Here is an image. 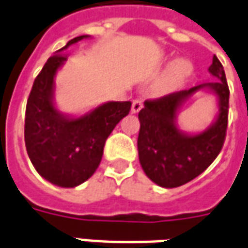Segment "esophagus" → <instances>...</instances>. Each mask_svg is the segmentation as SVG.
<instances>
[{
    "label": "esophagus",
    "instance_id": "34e87169",
    "mask_svg": "<svg viewBox=\"0 0 248 248\" xmlns=\"http://www.w3.org/2000/svg\"><path fill=\"white\" fill-rule=\"evenodd\" d=\"M141 108H143V101H141V100H135V101L132 102V107H131V112H132V113H139Z\"/></svg>",
    "mask_w": 248,
    "mask_h": 248
}]
</instances>
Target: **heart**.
Returning <instances> with one entry per match:
<instances>
[{"label":"heart","instance_id":"heart-1","mask_svg":"<svg viewBox=\"0 0 248 248\" xmlns=\"http://www.w3.org/2000/svg\"><path fill=\"white\" fill-rule=\"evenodd\" d=\"M192 74V64L185 59H175L170 63L169 69L160 77L154 86L156 95H166L175 92L177 89Z\"/></svg>","mask_w":248,"mask_h":248}]
</instances>
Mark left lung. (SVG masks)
<instances>
[{
    "instance_id": "left-lung-1",
    "label": "left lung",
    "mask_w": 248,
    "mask_h": 248,
    "mask_svg": "<svg viewBox=\"0 0 248 248\" xmlns=\"http://www.w3.org/2000/svg\"><path fill=\"white\" fill-rule=\"evenodd\" d=\"M208 71L216 81L146 101L139 112L138 153L141 169L154 184L162 187H178L199 177L221 151L228 121L230 90L223 64L216 55ZM199 91L217 97L218 113L204 131L190 134L178 127V113Z\"/></svg>"
}]
</instances>
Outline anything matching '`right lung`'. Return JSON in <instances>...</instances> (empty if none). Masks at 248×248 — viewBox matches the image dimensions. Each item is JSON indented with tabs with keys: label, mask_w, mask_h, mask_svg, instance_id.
Returning a JSON list of instances; mask_svg holds the SVG:
<instances>
[{
	"label": "right lung",
	"mask_w": 248,
	"mask_h": 248,
	"mask_svg": "<svg viewBox=\"0 0 248 248\" xmlns=\"http://www.w3.org/2000/svg\"><path fill=\"white\" fill-rule=\"evenodd\" d=\"M88 37H74L49 58L27 101L24 138L28 156L43 178L61 187H75L94 174L108 136L131 109L129 101H109L74 116L56 108L55 78L67 61L63 54Z\"/></svg>",
	"instance_id": "add662e5"
}]
</instances>
